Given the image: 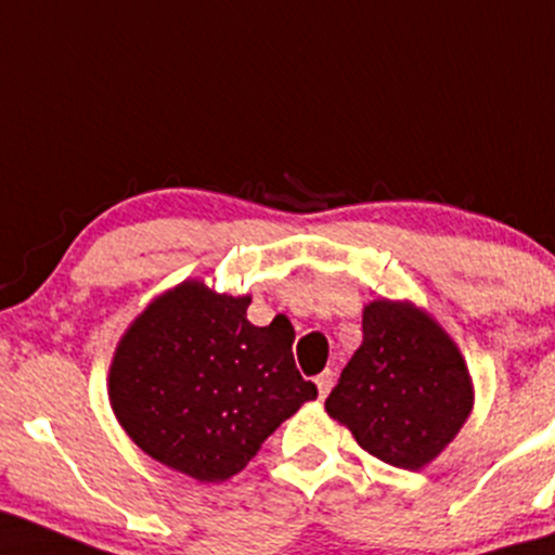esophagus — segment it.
<instances>
[{"label": "esophagus", "instance_id": "obj_1", "mask_svg": "<svg viewBox=\"0 0 555 555\" xmlns=\"http://www.w3.org/2000/svg\"><path fill=\"white\" fill-rule=\"evenodd\" d=\"M315 385H318L320 398H325V396H328V392H331V387L336 385V372H333V370L320 372V375L315 377Z\"/></svg>", "mask_w": 555, "mask_h": 555}]
</instances>
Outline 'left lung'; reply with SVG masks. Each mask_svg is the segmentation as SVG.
Instances as JSON below:
<instances>
[{"label":"left lung","instance_id":"left-lung-1","mask_svg":"<svg viewBox=\"0 0 555 555\" xmlns=\"http://www.w3.org/2000/svg\"><path fill=\"white\" fill-rule=\"evenodd\" d=\"M362 333L325 411L383 463L424 468L468 418V366L450 336L409 302H370Z\"/></svg>","mask_w":555,"mask_h":555}]
</instances>
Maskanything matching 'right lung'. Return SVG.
Instances as JSON below:
<instances>
[{
    "label": "right lung",
    "instance_id": "obj_1",
    "mask_svg": "<svg viewBox=\"0 0 555 555\" xmlns=\"http://www.w3.org/2000/svg\"><path fill=\"white\" fill-rule=\"evenodd\" d=\"M250 297L183 282L131 323L111 364V405L150 457L214 483L258 455L318 387L299 375L289 320L253 325Z\"/></svg>",
    "mask_w": 555,
    "mask_h": 555
}]
</instances>
